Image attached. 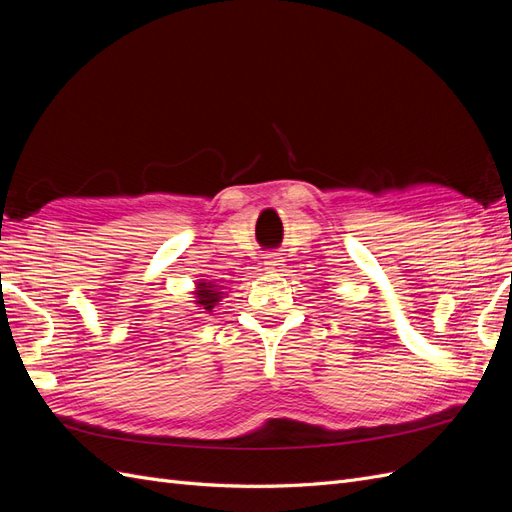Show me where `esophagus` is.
<instances>
[{"label":"esophagus","instance_id":"esophagus-1","mask_svg":"<svg viewBox=\"0 0 512 512\" xmlns=\"http://www.w3.org/2000/svg\"><path fill=\"white\" fill-rule=\"evenodd\" d=\"M282 262H284V260H282L280 256L271 254V256H267V260H265V269H267L269 273H273V271H282V269H284Z\"/></svg>","mask_w":512,"mask_h":512}]
</instances>
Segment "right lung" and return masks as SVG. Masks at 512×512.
<instances>
[{"label": "right lung", "instance_id": "add662e5", "mask_svg": "<svg viewBox=\"0 0 512 512\" xmlns=\"http://www.w3.org/2000/svg\"><path fill=\"white\" fill-rule=\"evenodd\" d=\"M194 305L198 314H213V309L220 305V301L226 297L224 286L211 280H198L194 286Z\"/></svg>", "mask_w": 512, "mask_h": 512}]
</instances>
